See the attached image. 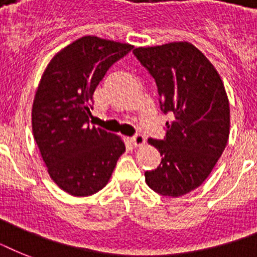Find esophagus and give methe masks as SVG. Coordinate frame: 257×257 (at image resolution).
<instances>
[{
    "label": "esophagus",
    "instance_id": "1",
    "mask_svg": "<svg viewBox=\"0 0 257 257\" xmlns=\"http://www.w3.org/2000/svg\"><path fill=\"white\" fill-rule=\"evenodd\" d=\"M131 143H132L136 148H139V147H143V145L145 144V137L143 136V135H136V136H133L132 139H131Z\"/></svg>",
    "mask_w": 257,
    "mask_h": 257
}]
</instances>
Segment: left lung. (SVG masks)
I'll use <instances>...</instances> for the list:
<instances>
[{"instance_id":"left-lung-1","label":"left lung","mask_w":257,"mask_h":257,"mask_svg":"<svg viewBox=\"0 0 257 257\" xmlns=\"http://www.w3.org/2000/svg\"><path fill=\"white\" fill-rule=\"evenodd\" d=\"M133 53L157 85L161 110L171 112L164 140L148 143L163 156L145 172L148 187L169 197L199 188L211 175L229 137V101L220 74L187 41L136 48Z\"/></svg>"}]
</instances>
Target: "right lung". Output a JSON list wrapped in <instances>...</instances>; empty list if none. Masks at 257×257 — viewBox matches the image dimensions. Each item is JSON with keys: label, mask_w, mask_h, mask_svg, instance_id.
Masks as SVG:
<instances>
[{"label": "right lung", "mask_w": 257, "mask_h": 257, "mask_svg": "<svg viewBox=\"0 0 257 257\" xmlns=\"http://www.w3.org/2000/svg\"><path fill=\"white\" fill-rule=\"evenodd\" d=\"M133 45L85 36L54 56L32 108L34 140L50 179L72 196H90L108 184L122 139L89 126L93 93L108 69Z\"/></svg>", "instance_id": "add662e5"}]
</instances>
